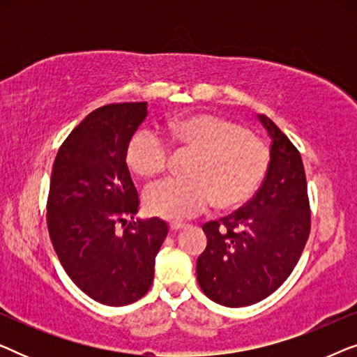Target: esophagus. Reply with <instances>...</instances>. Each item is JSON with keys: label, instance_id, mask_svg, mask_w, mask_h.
<instances>
[{"label": "esophagus", "instance_id": "34e87169", "mask_svg": "<svg viewBox=\"0 0 357 357\" xmlns=\"http://www.w3.org/2000/svg\"><path fill=\"white\" fill-rule=\"evenodd\" d=\"M183 227H185L183 222H172V224H170V229H172V231H180V229H183Z\"/></svg>", "mask_w": 357, "mask_h": 357}]
</instances>
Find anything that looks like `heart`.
I'll return each instance as SVG.
<instances>
[{"instance_id": "b5f03b06", "label": "heart", "mask_w": 357, "mask_h": 357, "mask_svg": "<svg viewBox=\"0 0 357 357\" xmlns=\"http://www.w3.org/2000/svg\"><path fill=\"white\" fill-rule=\"evenodd\" d=\"M170 136L197 153L192 178L167 177L146 187L144 208L154 216L183 221L203 213L213 202L219 208L247 202L265 178L270 149L243 126L214 115H193L170 126ZM130 167L153 177L169 165L170 143L153 128L131 138L126 151Z\"/></svg>"}]
</instances>
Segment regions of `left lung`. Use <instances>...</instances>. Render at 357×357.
I'll use <instances>...</instances> for the list:
<instances>
[{"label":"left lung","instance_id":"1","mask_svg":"<svg viewBox=\"0 0 357 357\" xmlns=\"http://www.w3.org/2000/svg\"><path fill=\"white\" fill-rule=\"evenodd\" d=\"M270 167L250 202L203 226L208 245L198 257V284L226 307L257 304L287 280L310 234V204L301 154L268 119Z\"/></svg>","mask_w":357,"mask_h":357}]
</instances>
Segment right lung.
<instances>
[{
    "instance_id": "add662e5",
    "label": "right lung",
    "mask_w": 357,
    "mask_h": 357,
    "mask_svg": "<svg viewBox=\"0 0 357 357\" xmlns=\"http://www.w3.org/2000/svg\"><path fill=\"white\" fill-rule=\"evenodd\" d=\"M146 115L148 102L91 112L63 141L52 170L47 226L58 260L84 294L112 307L149 291L169 232L159 218L126 223L139 208L126 151ZM120 222L123 233L116 231Z\"/></svg>"
}]
</instances>
